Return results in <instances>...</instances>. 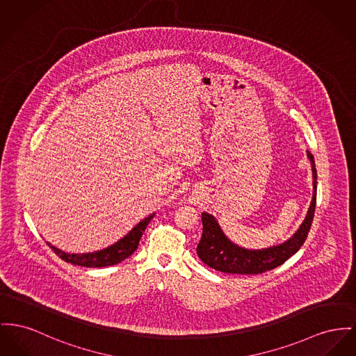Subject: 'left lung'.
I'll use <instances>...</instances> for the list:
<instances>
[{"label":"left lung","mask_w":356,"mask_h":356,"mask_svg":"<svg viewBox=\"0 0 356 356\" xmlns=\"http://www.w3.org/2000/svg\"><path fill=\"white\" fill-rule=\"evenodd\" d=\"M308 158L313 175V197L304 222L293 236L278 245L261 250H247L232 243L220 228L216 217L204 212L201 216L202 236L197 245L198 258L209 267L221 273L252 275L273 270L293 257L308 237L316 209L317 171L314 158L309 151Z\"/></svg>","instance_id":"obj_1"}]
</instances>
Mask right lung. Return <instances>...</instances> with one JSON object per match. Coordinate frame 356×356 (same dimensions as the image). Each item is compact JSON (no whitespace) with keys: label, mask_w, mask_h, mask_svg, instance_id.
<instances>
[{"label":"right lung","mask_w":356,"mask_h":356,"mask_svg":"<svg viewBox=\"0 0 356 356\" xmlns=\"http://www.w3.org/2000/svg\"><path fill=\"white\" fill-rule=\"evenodd\" d=\"M154 216H155V213L149 214L147 218L142 220L128 235H125L118 243H115L111 247H106L101 251L89 252V254H67V252L51 245L49 243H47V244L62 261L72 263L75 266H82V267L113 266V264H118L120 261L129 258L136 251L143 232L145 231L148 222L151 221V218Z\"/></svg>","instance_id":"obj_1"}]
</instances>
